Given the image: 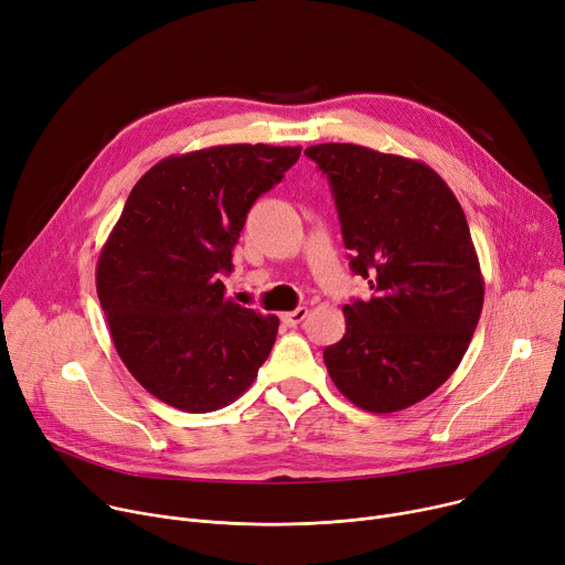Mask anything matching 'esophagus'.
Wrapping results in <instances>:
<instances>
[{
    "label": "esophagus",
    "mask_w": 565,
    "mask_h": 565,
    "mask_svg": "<svg viewBox=\"0 0 565 565\" xmlns=\"http://www.w3.org/2000/svg\"><path fill=\"white\" fill-rule=\"evenodd\" d=\"M308 312H310L308 308H296V310H291V312H282L280 319H282L285 326H298L300 321L308 319Z\"/></svg>",
    "instance_id": "1"
}]
</instances>
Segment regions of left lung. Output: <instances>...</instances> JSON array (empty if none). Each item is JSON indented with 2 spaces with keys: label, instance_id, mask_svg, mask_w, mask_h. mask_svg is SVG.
Instances as JSON below:
<instances>
[{
  "label": "left lung",
  "instance_id": "8db88e82",
  "mask_svg": "<svg viewBox=\"0 0 565 565\" xmlns=\"http://www.w3.org/2000/svg\"><path fill=\"white\" fill-rule=\"evenodd\" d=\"M326 173L351 269L373 296L343 306L345 334L323 362L355 407L392 414L455 373L484 306L466 214L420 160L326 142L306 149Z\"/></svg>",
  "mask_w": 565,
  "mask_h": 565
}]
</instances>
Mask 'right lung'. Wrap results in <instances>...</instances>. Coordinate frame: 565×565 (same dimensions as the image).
Masks as SVG:
<instances>
[{
  "mask_svg": "<svg viewBox=\"0 0 565 565\" xmlns=\"http://www.w3.org/2000/svg\"><path fill=\"white\" fill-rule=\"evenodd\" d=\"M300 147L220 145L153 164L126 199L97 263L115 351L158 401L205 414L257 377L278 317L226 298L250 205L282 181Z\"/></svg>",
  "mask_w": 565,
  "mask_h": 565,
  "instance_id": "obj_1",
  "label": "right lung"
}]
</instances>
